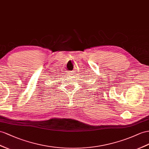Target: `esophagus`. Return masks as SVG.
Instances as JSON below:
<instances>
[{
	"label": "esophagus",
	"mask_w": 149,
	"mask_h": 149,
	"mask_svg": "<svg viewBox=\"0 0 149 149\" xmlns=\"http://www.w3.org/2000/svg\"><path fill=\"white\" fill-rule=\"evenodd\" d=\"M74 74H75V73H74V71H69V72H68V75H70V76L74 75Z\"/></svg>",
	"instance_id": "esophagus-1"
}]
</instances>
